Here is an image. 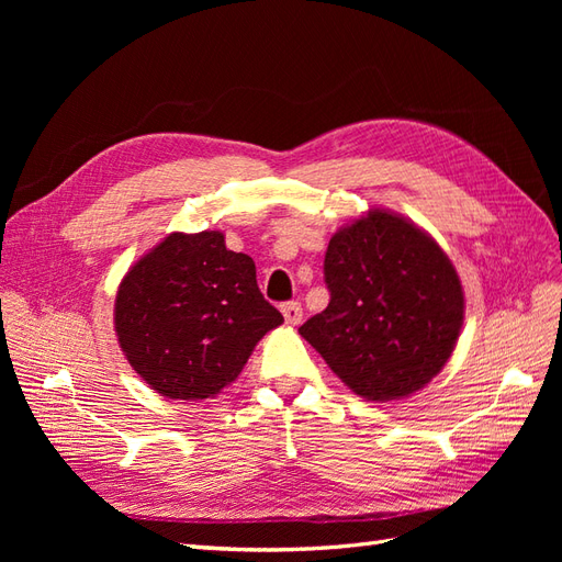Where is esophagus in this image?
Here are the masks:
<instances>
[{"instance_id": "1", "label": "esophagus", "mask_w": 562, "mask_h": 562, "mask_svg": "<svg viewBox=\"0 0 562 562\" xmlns=\"http://www.w3.org/2000/svg\"><path fill=\"white\" fill-rule=\"evenodd\" d=\"M281 312H283V318L288 326H297V323L302 321V304L300 302H285Z\"/></svg>"}]
</instances>
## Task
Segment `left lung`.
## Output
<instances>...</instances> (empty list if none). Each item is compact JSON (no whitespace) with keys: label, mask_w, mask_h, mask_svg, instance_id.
Listing matches in <instances>:
<instances>
[{"label":"left lung","mask_w":562,"mask_h":562,"mask_svg":"<svg viewBox=\"0 0 562 562\" xmlns=\"http://www.w3.org/2000/svg\"><path fill=\"white\" fill-rule=\"evenodd\" d=\"M323 274L330 302L300 335L353 394L405 398L443 370L464 323V291L427 232L372 209L333 234Z\"/></svg>","instance_id":"left-lung-1"}]
</instances>
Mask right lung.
I'll return each instance as SVG.
<instances>
[{
	"mask_svg": "<svg viewBox=\"0 0 562 562\" xmlns=\"http://www.w3.org/2000/svg\"><path fill=\"white\" fill-rule=\"evenodd\" d=\"M281 323L260 293L252 258L227 250L223 232L168 234L126 271L114 302L131 368L173 401L217 396Z\"/></svg>",
	"mask_w": 562,
	"mask_h": 562,
	"instance_id": "1",
	"label": "right lung"
}]
</instances>
